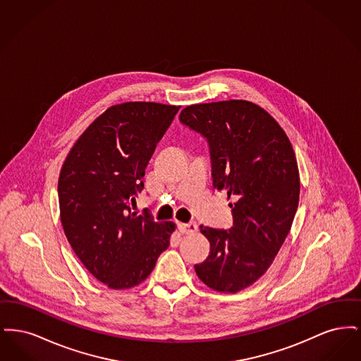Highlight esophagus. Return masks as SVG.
<instances>
[{"label": "esophagus", "mask_w": 361, "mask_h": 361, "mask_svg": "<svg viewBox=\"0 0 361 361\" xmlns=\"http://www.w3.org/2000/svg\"><path fill=\"white\" fill-rule=\"evenodd\" d=\"M178 228L183 234H192L195 231H197V224L195 222H189V224H178Z\"/></svg>", "instance_id": "1"}]
</instances>
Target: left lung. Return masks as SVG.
<instances>
[{
    "instance_id": "left-lung-1",
    "label": "left lung",
    "mask_w": 361,
    "mask_h": 361,
    "mask_svg": "<svg viewBox=\"0 0 361 361\" xmlns=\"http://www.w3.org/2000/svg\"><path fill=\"white\" fill-rule=\"evenodd\" d=\"M180 121L206 137L214 188L233 200L231 228L200 226L211 247L196 275L215 291H240L268 271L290 233L300 192L291 142L245 100L189 105Z\"/></svg>"
}]
</instances>
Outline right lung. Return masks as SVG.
<instances>
[{"label": "right lung", "instance_id": "obj_1", "mask_svg": "<svg viewBox=\"0 0 361 361\" xmlns=\"http://www.w3.org/2000/svg\"><path fill=\"white\" fill-rule=\"evenodd\" d=\"M180 106L124 103L108 108L71 147L59 174L61 221L86 269L112 290L142 283L168 249L176 224L131 207L145 169Z\"/></svg>", "mask_w": 361, "mask_h": 361}]
</instances>
